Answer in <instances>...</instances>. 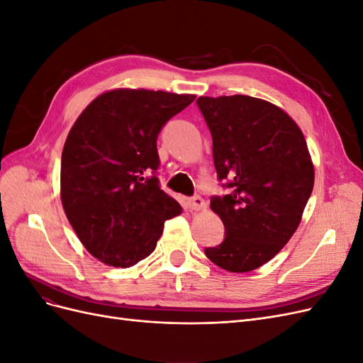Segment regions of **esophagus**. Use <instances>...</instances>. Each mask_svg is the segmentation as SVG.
<instances>
[{
  "instance_id": "34e87169",
  "label": "esophagus",
  "mask_w": 363,
  "mask_h": 363,
  "mask_svg": "<svg viewBox=\"0 0 363 363\" xmlns=\"http://www.w3.org/2000/svg\"><path fill=\"white\" fill-rule=\"evenodd\" d=\"M189 208L191 211H204L206 201L201 199L200 195H195V196H192V199H189Z\"/></svg>"
}]
</instances>
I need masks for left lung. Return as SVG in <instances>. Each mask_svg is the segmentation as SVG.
I'll return each instance as SVG.
<instances>
[{
	"label": "left lung",
	"mask_w": 363,
	"mask_h": 363,
	"mask_svg": "<svg viewBox=\"0 0 363 363\" xmlns=\"http://www.w3.org/2000/svg\"><path fill=\"white\" fill-rule=\"evenodd\" d=\"M219 182L212 196L225 238L206 248L215 265L248 272L265 265L298 228L315 171L303 131L280 107L248 95L200 96Z\"/></svg>",
	"instance_id": "left-lung-1"
}]
</instances>
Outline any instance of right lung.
I'll list each match as a JSON object with an SVG mask.
<instances>
[{
  "mask_svg": "<svg viewBox=\"0 0 363 363\" xmlns=\"http://www.w3.org/2000/svg\"><path fill=\"white\" fill-rule=\"evenodd\" d=\"M195 95L147 89L101 94L77 118L60 167L63 211L94 257L130 268L155 251L182 206L160 189L157 136Z\"/></svg>",
  "mask_w": 363,
  "mask_h": 363,
  "instance_id": "1",
  "label": "right lung"
}]
</instances>
